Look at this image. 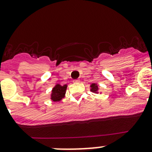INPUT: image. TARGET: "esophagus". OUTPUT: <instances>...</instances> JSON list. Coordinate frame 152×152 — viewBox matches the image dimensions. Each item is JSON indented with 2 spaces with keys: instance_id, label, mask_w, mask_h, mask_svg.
Wrapping results in <instances>:
<instances>
[{
  "instance_id": "1",
  "label": "esophagus",
  "mask_w": 152,
  "mask_h": 152,
  "mask_svg": "<svg viewBox=\"0 0 152 152\" xmlns=\"http://www.w3.org/2000/svg\"><path fill=\"white\" fill-rule=\"evenodd\" d=\"M73 82H74V83H78V82H79V79H74Z\"/></svg>"
}]
</instances>
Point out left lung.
<instances>
[{
  "mask_svg": "<svg viewBox=\"0 0 152 152\" xmlns=\"http://www.w3.org/2000/svg\"><path fill=\"white\" fill-rule=\"evenodd\" d=\"M90 87H91V89H90V91L93 92V93H98L99 87H98V85H96V84H92V85H90Z\"/></svg>",
  "mask_w": 152,
  "mask_h": 152,
  "instance_id": "8db88e82",
  "label": "left lung"
}]
</instances>
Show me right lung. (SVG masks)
Returning <instances> with one entry per match:
<instances>
[{
	"label": "right lung",
	"mask_w": 152,
	"mask_h": 152,
	"mask_svg": "<svg viewBox=\"0 0 152 152\" xmlns=\"http://www.w3.org/2000/svg\"><path fill=\"white\" fill-rule=\"evenodd\" d=\"M67 89V85L63 86L57 84L52 90L51 100L53 102H59L65 97V91Z\"/></svg>",
	"instance_id": "obj_1"
}]
</instances>
